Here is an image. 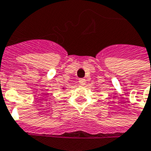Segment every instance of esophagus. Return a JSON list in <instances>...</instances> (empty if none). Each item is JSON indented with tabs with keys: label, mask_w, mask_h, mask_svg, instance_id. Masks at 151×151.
Returning a JSON list of instances; mask_svg holds the SVG:
<instances>
[{
	"label": "esophagus",
	"mask_w": 151,
	"mask_h": 151,
	"mask_svg": "<svg viewBox=\"0 0 151 151\" xmlns=\"http://www.w3.org/2000/svg\"><path fill=\"white\" fill-rule=\"evenodd\" d=\"M78 82H79V84H80V85H82V86H84L86 83V79L85 78H80L79 79Z\"/></svg>",
	"instance_id": "esophagus-1"
}]
</instances>
